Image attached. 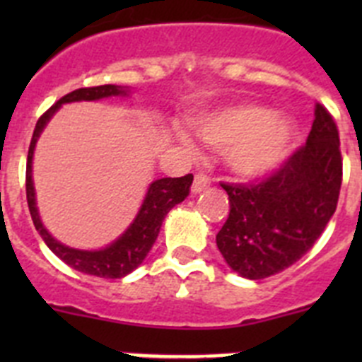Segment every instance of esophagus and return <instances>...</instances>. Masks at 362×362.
Segmentation results:
<instances>
[{"label":"esophagus","mask_w":362,"mask_h":362,"mask_svg":"<svg viewBox=\"0 0 362 362\" xmlns=\"http://www.w3.org/2000/svg\"><path fill=\"white\" fill-rule=\"evenodd\" d=\"M210 187V179L204 174H196L194 183H192V194H201L203 190Z\"/></svg>","instance_id":"34e87169"}]
</instances>
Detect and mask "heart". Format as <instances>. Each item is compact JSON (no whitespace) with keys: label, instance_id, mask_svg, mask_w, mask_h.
Listing matches in <instances>:
<instances>
[{"label":"heart","instance_id":"b5f03b06","mask_svg":"<svg viewBox=\"0 0 362 362\" xmlns=\"http://www.w3.org/2000/svg\"><path fill=\"white\" fill-rule=\"evenodd\" d=\"M199 139L223 150L226 168L239 179H259L283 163L293 136V124L281 114L267 108L241 105L210 112L194 121ZM179 143L194 150L187 134H177Z\"/></svg>","mask_w":362,"mask_h":362}]
</instances>
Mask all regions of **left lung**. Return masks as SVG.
<instances>
[{"label": "left lung", "mask_w": 362, "mask_h": 362, "mask_svg": "<svg viewBox=\"0 0 362 362\" xmlns=\"http://www.w3.org/2000/svg\"><path fill=\"white\" fill-rule=\"evenodd\" d=\"M306 145L252 187L221 185L230 214L216 235L219 252L246 279H264L297 263L337 209L343 159L334 117L315 105Z\"/></svg>", "instance_id": "obj_1"}]
</instances>
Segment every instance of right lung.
<instances>
[{
  "instance_id": "right-lung-1",
  "label": "right lung",
  "mask_w": 362,
  "mask_h": 362,
  "mask_svg": "<svg viewBox=\"0 0 362 362\" xmlns=\"http://www.w3.org/2000/svg\"><path fill=\"white\" fill-rule=\"evenodd\" d=\"M129 86L101 85L78 88V90L63 95L56 105H52L37 119L36 129H34V134H32L30 148H28L27 158L28 210H30L34 226L40 232L45 245L49 246L50 250L62 259L63 263H66L74 270L88 274V276L105 277V279L124 277L145 261L146 254H148L156 239H158L166 214L170 212L175 204L185 201V197L188 196L194 175L187 174L183 177L156 179L153 183H150L137 216L134 217L129 228L124 230L116 241H112L110 245L103 246L99 250H79V248L66 246L62 241H57L56 238H52V233L45 228V225L41 223L36 204V190H34V181H32V159H34V150H36V143L40 139L41 132L45 130L47 123L52 119L54 114L62 108V105L76 103V101H99V99L117 98V95L124 98V95H129Z\"/></svg>"
}]
</instances>
